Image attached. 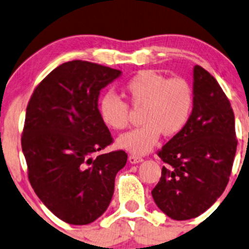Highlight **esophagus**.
Listing matches in <instances>:
<instances>
[{
	"label": "esophagus",
	"mask_w": 249,
	"mask_h": 249,
	"mask_svg": "<svg viewBox=\"0 0 249 249\" xmlns=\"http://www.w3.org/2000/svg\"><path fill=\"white\" fill-rule=\"evenodd\" d=\"M129 161L131 162V164H139V162L143 161V158L142 157H139V155L131 154L129 157Z\"/></svg>",
	"instance_id": "1"
}]
</instances>
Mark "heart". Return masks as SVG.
Listing matches in <instances>:
<instances>
[{
    "label": "heart",
    "instance_id": "b5f03b06",
    "mask_svg": "<svg viewBox=\"0 0 249 249\" xmlns=\"http://www.w3.org/2000/svg\"><path fill=\"white\" fill-rule=\"evenodd\" d=\"M123 91L132 108H142V126L118 139V145L127 152L145 154L154 148L161 134L175 137L189 124L195 96L187 78H167L144 70L126 80ZM129 105L112 92L105 94L99 102L100 117L105 125L113 130L126 129L131 118Z\"/></svg>",
    "mask_w": 249,
    "mask_h": 249
}]
</instances>
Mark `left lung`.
I'll use <instances>...</instances> for the list:
<instances>
[{"instance_id":"left-lung-1","label":"left lung","mask_w":249,"mask_h":249,"mask_svg":"<svg viewBox=\"0 0 249 249\" xmlns=\"http://www.w3.org/2000/svg\"><path fill=\"white\" fill-rule=\"evenodd\" d=\"M194 96L189 124L158 150L166 165L152 195L175 220L197 217L217 201L229 182L237 147L229 99L199 65L194 67Z\"/></svg>"}]
</instances>
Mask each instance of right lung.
Returning <instances> with one entry per match:
<instances>
[{"label":"right lung","mask_w":249,"mask_h":249,"mask_svg":"<svg viewBox=\"0 0 249 249\" xmlns=\"http://www.w3.org/2000/svg\"><path fill=\"white\" fill-rule=\"evenodd\" d=\"M119 70L82 60L53 70L34 90L26 108L21 148L37 196L64 222L90 224L104 214L124 150L100 154L113 137L100 117L102 88Z\"/></svg>","instance_id":"right-lung-1"}]
</instances>
